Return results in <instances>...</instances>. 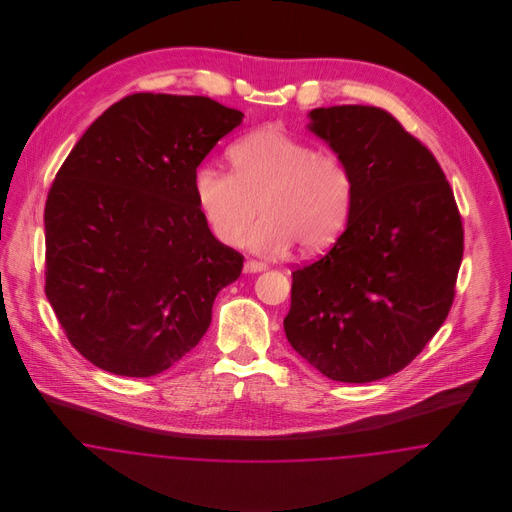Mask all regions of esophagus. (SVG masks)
<instances>
[{
	"label": "esophagus",
	"instance_id": "1",
	"mask_svg": "<svg viewBox=\"0 0 512 512\" xmlns=\"http://www.w3.org/2000/svg\"><path fill=\"white\" fill-rule=\"evenodd\" d=\"M245 272H261V270H267L265 263H259V261H247L244 265Z\"/></svg>",
	"mask_w": 512,
	"mask_h": 512
}]
</instances>
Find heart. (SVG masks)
I'll return each mask as SVG.
<instances>
[{
  "label": "heart",
  "instance_id": "obj_1",
  "mask_svg": "<svg viewBox=\"0 0 512 512\" xmlns=\"http://www.w3.org/2000/svg\"><path fill=\"white\" fill-rule=\"evenodd\" d=\"M232 172L201 167L194 176L195 203L220 244L236 245L261 211L249 244L278 255L297 244L318 253L334 244L353 205V176L334 151L265 126L228 151Z\"/></svg>",
  "mask_w": 512,
  "mask_h": 512
}]
</instances>
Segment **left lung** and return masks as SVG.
I'll return each mask as SVG.
<instances>
[{"mask_svg":"<svg viewBox=\"0 0 512 512\" xmlns=\"http://www.w3.org/2000/svg\"><path fill=\"white\" fill-rule=\"evenodd\" d=\"M311 121L349 167L353 205L332 249L293 270L284 330L330 380L366 384L403 370L445 322L463 220L434 153L386 109L320 107Z\"/></svg>","mask_w":512,"mask_h":512,"instance_id":"left-lung-1","label":"left lung"}]
</instances>
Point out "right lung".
Wrapping results in <instances>:
<instances>
[{"label":"right lung","mask_w":512,"mask_h":512,"mask_svg":"<svg viewBox=\"0 0 512 512\" xmlns=\"http://www.w3.org/2000/svg\"><path fill=\"white\" fill-rule=\"evenodd\" d=\"M242 117L203 96L132 94L92 122L55 174L46 295L92 365L155 376L207 332L244 255L207 228L194 176Z\"/></svg>","instance_id":"add662e5"}]
</instances>
